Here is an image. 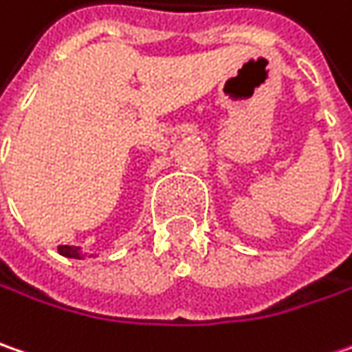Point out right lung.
I'll list each match as a JSON object with an SVG mask.
<instances>
[{
  "mask_svg": "<svg viewBox=\"0 0 352 352\" xmlns=\"http://www.w3.org/2000/svg\"><path fill=\"white\" fill-rule=\"evenodd\" d=\"M59 254L65 255V257H79V248H73V245H59L57 248Z\"/></svg>",
  "mask_w": 352,
  "mask_h": 352,
  "instance_id": "right-lung-1",
  "label": "right lung"
}]
</instances>
